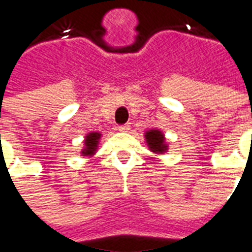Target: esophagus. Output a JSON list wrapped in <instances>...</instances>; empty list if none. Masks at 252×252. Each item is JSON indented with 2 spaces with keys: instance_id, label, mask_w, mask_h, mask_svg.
<instances>
[{
  "instance_id": "obj_1",
  "label": "esophagus",
  "mask_w": 252,
  "mask_h": 252,
  "mask_svg": "<svg viewBox=\"0 0 252 252\" xmlns=\"http://www.w3.org/2000/svg\"><path fill=\"white\" fill-rule=\"evenodd\" d=\"M117 129L121 132H126L129 129V124H123V126H117Z\"/></svg>"
}]
</instances>
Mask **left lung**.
Masks as SVG:
<instances>
[{
  "label": "left lung",
  "instance_id": "8db88e82",
  "mask_svg": "<svg viewBox=\"0 0 252 252\" xmlns=\"http://www.w3.org/2000/svg\"><path fill=\"white\" fill-rule=\"evenodd\" d=\"M146 142L153 153L163 154L167 150V144L164 142V135L159 129H150L146 132Z\"/></svg>",
  "mask_w": 252,
  "mask_h": 252
}]
</instances>
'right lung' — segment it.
Listing matches in <instances>:
<instances>
[{
  "instance_id": "add662e5",
  "label": "right lung",
  "mask_w": 252,
  "mask_h": 252,
  "mask_svg": "<svg viewBox=\"0 0 252 252\" xmlns=\"http://www.w3.org/2000/svg\"><path fill=\"white\" fill-rule=\"evenodd\" d=\"M99 137H101V133L98 132H90L88 136L85 137V148L82 150V155L88 157L95 153Z\"/></svg>"
}]
</instances>
